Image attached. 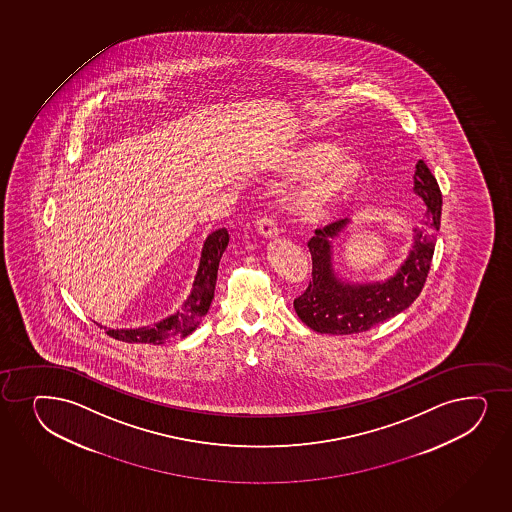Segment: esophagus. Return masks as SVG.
<instances>
[{
	"label": "esophagus",
	"instance_id": "obj_1",
	"mask_svg": "<svg viewBox=\"0 0 512 512\" xmlns=\"http://www.w3.org/2000/svg\"><path fill=\"white\" fill-rule=\"evenodd\" d=\"M256 229H258L259 234L263 235V237H277L278 235V227L277 222H275V218L270 217V215H263V217L259 218L258 222H256Z\"/></svg>",
	"mask_w": 512,
	"mask_h": 512
}]
</instances>
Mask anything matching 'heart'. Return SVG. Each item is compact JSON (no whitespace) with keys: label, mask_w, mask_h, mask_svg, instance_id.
Returning a JSON list of instances; mask_svg holds the SVG:
<instances>
[{"label":"heart","mask_w":512,"mask_h":512,"mask_svg":"<svg viewBox=\"0 0 512 512\" xmlns=\"http://www.w3.org/2000/svg\"><path fill=\"white\" fill-rule=\"evenodd\" d=\"M280 172L304 177L288 193L290 210L304 220H319L360 193L369 174L359 159L340 153L333 141H309L283 153Z\"/></svg>","instance_id":"b5f03b06"}]
</instances>
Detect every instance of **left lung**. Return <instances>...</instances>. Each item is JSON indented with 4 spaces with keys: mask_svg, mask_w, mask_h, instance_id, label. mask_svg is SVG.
Here are the masks:
<instances>
[{
    "mask_svg": "<svg viewBox=\"0 0 512 512\" xmlns=\"http://www.w3.org/2000/svg\"><path fill=\"white\" fill-rule=\"evenodd\" d=\"M415 193L425 201L427 230H415V244L394 277L384 283L348 285L331 268V242L347 220H336L307 242L312 256V280L294 300L302 323L318 333L355 335L393 318L413 304L429 275L435 249V232L441 227L442 194L427 164L420 160L415 172Z\"/></svg>",
    "mask_w": 512,
    "mask_h": 512,
    "instance_id": "8db88e82",
    "label": "left lung"
}]
</instances>
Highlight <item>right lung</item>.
<instances>
[{"label": "right lung", "instance_id": "right-lung-1", "mask_svg": "<svg viewBox=\"0 0 512 512\" xmlns=\"http://www.w3.org/2000/svg\"><path fill=\"white\" fill-rule=\"evenodd\" d=\"M227 244H229L227 229L215 230L206 237L205 246L201 251L198 275L194 278L193 290L181 311L172 314L171 318L160 321L159 324H153L150 328L107 329V335L114 340L126 341V343L162 345L193 333L212 304L215 283H217L218 263L227 249Z\"/></svg>", "mask_w": 512, "mask_h": 512}]
</instances>
